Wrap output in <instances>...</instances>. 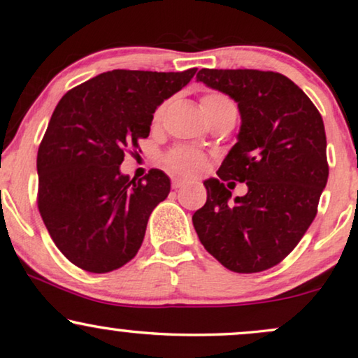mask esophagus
Returning <instances> with one entry per match:
<instances>
[{
    "label": "esophagus",
    "instance_id": "obj_1",
    "mask_svg": "<svg viewBox=\"0 0 358 358\" xmlns=\"http://www.w3.org/2000/svg\"><path fill=\"white\" fill-rule=\"evenodd\" d=\"M183 185H186V180H185V178H178V177L172 178V186H173L175 189L181 188V186H183Z\"/></svg>",
    "mask_w": 358,
    "mask_h": 358
}]
</instances>
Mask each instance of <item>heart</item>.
Returning a JSON list of instances; mask_svg holds the SVG:
<instances>
[{"instance_id":"heart-1","label":"heart","mask_w":358,"mask_h":358,"mask_svg":"<svg viewBox=\"0 0 358 358\" xmlns=\"http://www.w3.org/2000/svg\"><path fill=\"white\" fill-rule=\"evenodd\" d=\"M201 107H203V112H213V110H235L234 103H231L225 95L219 92L206 94L204 97L201 99ZM165 108H167L165 103L160 105L157 108V112L154 115V123H159L160 120H162ZM164 164L170 172L193 177V175L203 172L206 167V159L203 154L198 152V150L180 148L173 149L172 152L165 155Z\"/></svg>"}]
</instances>
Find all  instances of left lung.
<instances>
[{
	"label": "left lung",
	"mask_w": 358,
	"mask_h": 358,
	"mask_svg": "<svg viewBox=\"0 0 358 358\" xmlns=\"http://www.w3.org/2000/svg\"><path fill=\"white\" fill-rule=\"evenodd\" d=\"M196 80L234 99L241 124L219 178L204 181L194 230L227 269L261 273L295 248L318 210L329 175L323 118L284 74L204 68ZM227 179L246 182L247 194L230 200Z\"/></svg>",
	"instance_id": "1"
}]
</instances>
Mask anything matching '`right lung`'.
I'll return each instance as SVG.
<instances>
[{
	"label": "right lung",
	"instance_id": "right-lung-1",
	"mask_svg": "<svg viewBox=\"0 0 358 358\" xmlns=\"http://www.w3.org/2000/svg\"><path fill=\"white\" fill-rule=\"evenodd\" d=\"M181 73L113 69L63 95L37 154L38 210L58 250L89 273L122 268L138 253L149 215L170 193L152 169L144 180L120 172L124 150L149 136L154 112L185 87Z\"/></svg>",
	"mask_w": 358,
	"mask_h": 358
}]
</instances>
